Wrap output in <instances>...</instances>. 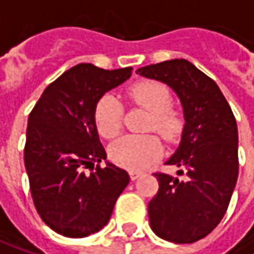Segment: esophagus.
<instances>
[{
	"mask_svg": "<svg viewBox=\"0 0 254 254\" xmlns=\"http://www.w3.org/2000/svg\"><path fill=\"white\" fill-rule=\"evenodd\" d=\"M142 174L141 172H138V171H129V177L132 181H135V179H138V178L141 177Z\"/></svg>",
	"mask_w": 254,
	"mask_h": 254,
	"instance_id": "1",
	"label": "esophagus"
}]
</instances>
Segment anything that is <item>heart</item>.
<instances>
[{
  "label": "heart",
  "instance_id": "b5f03b06",
  "mask_svg": "<svg viewBox=\"0 0 254 254\" xmlns=\"http://www.w3.org/2000/svg\"><path fill=\"white\" fill-rule=\"evenodd\" d=\"M127 98L136 107L150 112L145 130L157 132L165 141L178 142L185 130L184 112L172 106L171 89L157 80H139L127 89ZM95 127L100 135L112 139L124 127L122 104L110 94L103 95L94 112ZM110 159L116 165L130 171H141L153 163L162 153V144L157 135H127L110 147Z\"/></svg>",
  "mask_w": 254,
  "mask_h": 254
}]
</instances>
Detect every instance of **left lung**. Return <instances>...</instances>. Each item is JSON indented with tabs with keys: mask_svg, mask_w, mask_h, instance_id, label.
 I'll return each instance as SVG.
<instances>
[{
	"mask_svg": "<svg viewBox=\"0 0 254 254\" xmlns=\"http://www.w3.org/2000/svg\"><path fill=\"white\" fill-rule=\"evenodd\" d=\"M136 73L168 83L178 94L185 130L166 165L179 177L156 172L159 191L148 203L151 229L163 240L188 244L209 235L227 213L238 178V130L228 101L213 79L175 59Z\"/></svg>",
	"mask_w": 254,
	"mask_h": 254,
	"instance_id": "obj_1",
	"label": "left lung"
}]
</instances>
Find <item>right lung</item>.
<instances>
[{
    "label": "right lung",
    "mask_w": 254,
    "mask_h": 254,
    "mask_svg": "<svg viewBox=\"0 0 254 254\" xmlns=\"http://www.w3.org/2000/svg\"><path fill=\"white\" fill-rule=\"evenodd\" d=\"M130 72L77 64L45 88L29 115L25 166L30 194L41 219L57 234L82 238L100 231L129 182L127 171L112 163L94 171V163L106 159L94 112L104 92Z\"/></svg>",
    "instance_id": "obj_1"
}]
</instances>
